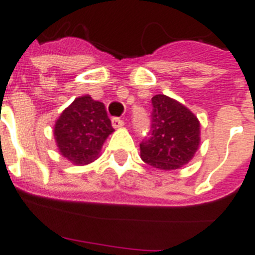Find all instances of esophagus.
Wrapping results in <instances>:
<instances>
[{
  "label": "esophagus",
  "mask_w": 255,
  "mask_h": 255,
  "mask_svg": "<svg viewBox=\"0 0 255 255\" xmlns=\"http://www.w3.org/2000/svg\"><path fill=\"white\" fill-rule=\"evenodd\" d=\"M124 126V122L120 118H112V127L120 128Z\"/></svg>",
  "instance_id": "obj_1"
}]
</instances>
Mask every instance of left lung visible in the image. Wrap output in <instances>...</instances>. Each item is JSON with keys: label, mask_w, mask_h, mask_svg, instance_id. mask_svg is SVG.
Here are the masks:
<instances>
[{"label": "left lung", "mask_w": 255, "mask_h": 255, "mask_svg": "<svg viewBox=\"0 0 255 255\" xmlns=\"http://www.w3.org/2000/svg\"><path fill=\"white\" fill-rule=\"evenodd\" d=\"M152 132L140 144V157L159 170L180 169L200 147V122L189 108L163 94L152 98Z\"/></svg>", "instance_id": "obj_1"}]
</instances>
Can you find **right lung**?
I'll return each mask as SVG.
<instances>
[{
  "label": "right lung",
  "mask_w": 255,
  "mask_h": 255,
  "mask_svg": "<svg viewBox=\"0 0 255 255\" xmlns=\"http://www.w3.org/2000/svg\"><path fill=\"white\" fill-rule=\"evenodd\" d=\"M114 132L102 102L79 96L65 108L54 126L58 151L75 165H86L99 157L102 147Z\"/></svg>",
  "instance_id": "right-lung-1"
}]
</instances>
